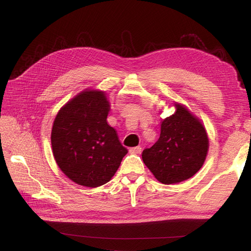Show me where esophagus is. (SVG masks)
<instances>
[{
	"label": "esophagus",
	"mask_w": 251,
	"mask_h": 251,
	"mask_svg": "<svg viewBox=\"0 0 251 251\" xmlns=\"http://www.w3.org/2000/svg\"><path fill=\"white\" fill-rule=\"evenodd\" d=\"M130 153L131 154H140L141 153V147H135V148H131L130 149Z\"/></svg>",
	"instance_id": "obj_1"
}]
</instances>
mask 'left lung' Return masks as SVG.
<instances>
[{
  "label": "left lung",
  "mask_w": 251,
  "mask_h": 251,
  "mask_svg": "<svg viewBox=\"0 0 251 251\" xmlns=\"http://www.w3.org/2000/svg\"><path fill=\"white\" fill-rule=\"evenodd\" d=\"M175 113L161 121L160 137L143 150L142 160L163 184L179 183L199 172L206 159L209 140L202 121L185 105L175 102Z\"/></svg>",
  "instance_id": "left-lung-1"
}]
</instances>
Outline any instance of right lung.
Listing matches in <instances>:
<instances>
[{
	"label": "right lung",
	"instance_id": "1",
	"mask_svg": "<svg viewBox=\"0 0 251 251\" xmlns=\"http://www.w3.org/2000/svg\"><path fill=\"white\" fill-rule=\"evenodd\" d=\"M110 107L103 91L86 89L64 104L53 121L51 146L56 164L79 185L107 183L127 153L107 123Z\"/></svg>",
	"mask_w": 251,
	"mask_h": 251
}]
</instances>
